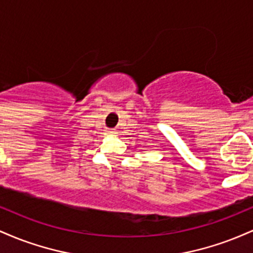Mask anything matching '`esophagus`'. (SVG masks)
<instances>
[{
  "label": "esophagus",
  "instance_id": "1",
  "mask_svg": "<svg viewBox=\"0 0 253 253\" xmlns=\"http://www.w3.org/2000/svg\"><path fill=\"white\" fill-rule=\"evenodd\" d=\"M108 134L115 136V135L118 134V132H117V130H108Z\"/></svg>",
  "mask_w": 253,
  "mask_h": 253
}]
</instances>
